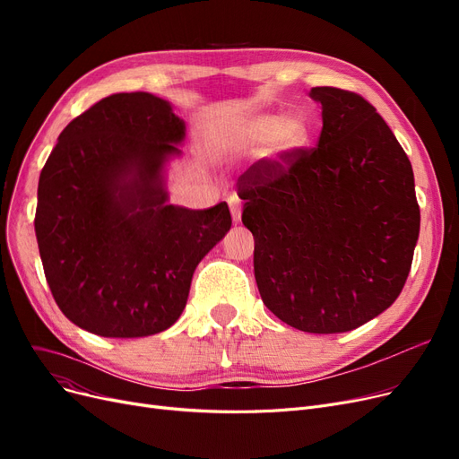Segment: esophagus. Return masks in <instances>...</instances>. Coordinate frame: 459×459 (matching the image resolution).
<instances>
[{"mask_svg": "<svg viewBox=\"0 0 459 459\" xmlns=\"http://www.w3.org/2000/svg\"><path fill=\"white\" fill-rule=\"evenodd\" d=\"M229 208H230L234 223H238L239 220H242V203H239L238 197H230L229 199Z\"/></svg>", "mask_w": 459, "mask_h": 459, "instance_id": "1", "label": "esophagus"}]
</instances>
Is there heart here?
<instances>
[{
  "instance_id": "1",
  "label": "heart",
  "mask_w": 459,
  "mask_h": 459,
  "mask_svg": "<svg viewBox=\"0 0 459 459\" xmlns=\"http://www.w3.org/2000/svg\"><path fill=\"white\" fill-rule=\"evenodd\" d=\"M249 134L256 141L270 139L272 151L275 154L292 152L303 147L308 137L307 125L299 117H288L281 120L275 115H260L253 118L249 125Z\"/></svg>"
}]
</instances>
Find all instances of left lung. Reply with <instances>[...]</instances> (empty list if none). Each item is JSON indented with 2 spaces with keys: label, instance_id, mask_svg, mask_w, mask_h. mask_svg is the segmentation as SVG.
Masks as SVG:
<instances>
[{
  "label": "left lung",
  "instance_id": "obj_1",
  "mask_svg": "<svg viewBox=\"0 0 459 459\" xmlns=\"http://www.w3.org/2000/svg\"><path fill=\"white\" fill-rule=\"evenodd\" d=\"M315 149L260 160L238 180L260 298L284 324L344 333L400 296L420 230L411 161L363 96L312 87Z\"/></svg>",
  "mask_w": 459,
  "mask_h": 459
}]
</instances>
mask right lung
Returning <instances> with one entry per match:
<instances>
[{"mask_svg": "<svg viewBox=\"0 0 459 459\" xmlns=\"http://www.w3.org/2000/svg\"><path fill=\"white\" fill-rule=\"evenodd\" d=\"M184 135V120L151 92L111 94L61 132L40 171L35 234L72 324L137 339L180 318L193 272L232 225L227 203L167 204L163 165Z\"/></svg>", "mask_w": 459, "mask_h": 459, "instance_id": "obj_1", "label": "right lung"}]
</instances>
